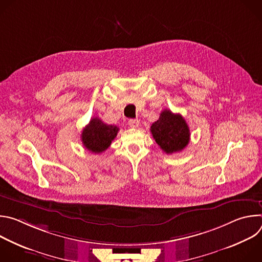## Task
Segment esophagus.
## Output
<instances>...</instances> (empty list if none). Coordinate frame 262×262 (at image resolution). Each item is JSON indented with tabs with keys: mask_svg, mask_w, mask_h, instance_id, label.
<instances>
[{
	"mask_svg": "<svg viewBox=\"0 0 262 262\" xmlns=\"http://www.w3.org/2000/svg\"><path fill=\"white\" fill-rule=\"evenodd\" d=\"M128 124L130 127H138L140 124V121L138 119H129Z\"/></svg>",
	"mask_w": 262,
	"mask_h": 262,
	"instance_id": "esophagus-1",
	"label": "esophagus"
}]
</instances>
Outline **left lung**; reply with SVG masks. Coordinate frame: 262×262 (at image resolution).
<instances>
[{"label":"left lung","instance_id":"1","mask_svg":"<svg viewBox=\"0 0 262 262\" xmlns=\"http://www.w3.org/2000/svg\"><path fill=\"white\" fill-rule=\"evenodd\" d=\"M150 132L157 144L168 155L181 151L190 142L188 123L180 114H174L170 110H164L158 121L152 123Z\"/></svg>","mask_w":262,"mask_h":262}]
</instances>
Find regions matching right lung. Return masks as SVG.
<instances>
[{"instance_id": "obj_1", "label": "right lung", "mask_w": 262, "mask_h": 262, "mask_svg": "<svg viewBox=\"0 0 262 262\" xmlns=\"http://www.w3.org/2000/svg\"><path fill=\"white\" fill-rule=\"evenodd\" d=\"M119 132L116 125L103 123L99 118H92L82 132V142L89 151L100 154L110 147Z\"/></svg>"}]
</instances>
